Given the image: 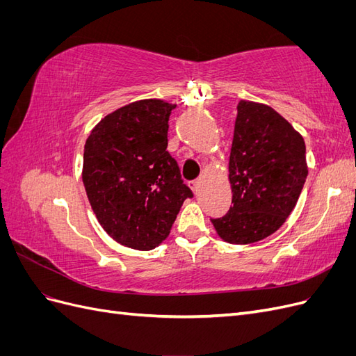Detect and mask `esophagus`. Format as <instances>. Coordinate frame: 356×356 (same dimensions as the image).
<instances>
[{
	"label": "esophagus",
	"mask_w": 356,
	"mask_h": 356,
	"mask_svg": "<svg viewBox=\"0 0 356 356\" xmlns=\"http://www.w3.org/2000/svg\"><path fill=\"white\" fill-rule=\"evenodd\" d=\"M188 186H190V188L193 190V193H197V191H199V187H200V181H197V179L190 181Z\"/></svg>",
	"instance_id": "34e87169"
}]
</instances>
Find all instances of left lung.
I'll return each mask as SVG.
<instances>
[{"instance_id":"left-lung-1","label":"left lung","mask_w":356,"mask_h":356,"mask_svg":"<svg viewBox=\"0 0 356 356\" xmlns=\"http://www.w3.org/2000/svg\"><path fill=\"white\" fill-rule=\"evenodd\" d=\"M307 177L305 139L272 106L239 101L229 159L232 207L211 220L224 242L248 245L286 221Z\"/></svg>"}]
</instances>
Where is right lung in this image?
Segmentation results:
<instances>
[{"instance_id":"add662e5","label":"right lung","mask_w":356,"mask_h":356,"mask_svg":"<svg viewBox=\"0 0 356 356\" xmlns=\"http://www.w3.org/2000/svg\"><path fill=\"white\" fill-rule=\"evenodd\" d=\"M175 104L141 99L106 114L86 139L83 184L102 229L123 246L163 242L191 190L168 152Z\"/></svg>"}]
</instances>
